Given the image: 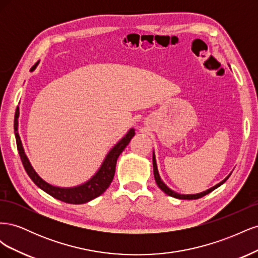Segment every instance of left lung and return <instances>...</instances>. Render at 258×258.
Listing matches in <instances>:
<instances>
[{
  "instance_id": "obj_1",
  "label": "left lung",
  "mask_w": 258,
  "mask_h": 258,
  "mask_svg": "<svg viewBox=\"0 0 258 258\" xmlns=\"http://www.w3.org/2000/svg\"><path fill=\"white\" fill-rule=\"evenodd\" d=\"M153 168H154V176H155V181H156V183H157V185H158L159 188H160L163 192H166L167 195H169V196H171V197H174V198H177V199H188V200H190V199H199V198H201V197L206 196V195H208L209 192L213 191L215 188H217L218 186H221L223 183H225L226 181H227V178L229 177V175H228L227 177H226V178L224 179V181H222L221 183H218L217 185H215L214 187H212V188H210V189H208V190H206V191H204V192L196 194V195H181V194H176V192H174L173 190H171V189L169 188V187L161 181V178H160L159 173H158L157 165H156L155 155H153Z\"/></svg>"
}]
</instances>
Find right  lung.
<instances>
[{"label": "right lung", "mask_w": 258, "mask_h": 258, "mask_svg": "<svg viewBox=\"0 0 258 258\" xmlns=\"http://www.w3.org/2000/svg\"><path fill=\"white\" fill-rule=\"evenodd\" d=\"M37 64L38 62H36V63L31 68L30 71H33ZM18 116H19V108L17 107L16 113H15L14 129H15V137H16L17 148H18L23 168H25L28 175L34 182V184L40 187L42 190L47 192L53 198L71 205L86 204V202L99 197L100 195H102L108 188V186L111 185L114 178L117 158L119 157L121 152L126 148V146L130 142V140L135 136V129H130L128 131V134L112 148L110 153L107 154L106 158L102 163V166H101L96 175H93L87 183L76 186V187H72V188H60V187H56L46 183L44 179H42L37 175L32 166H31V163L25 154V151H23L21 140L18 135Z\"/></svg>", "instance_id": "obj_1"}]
</instances>
